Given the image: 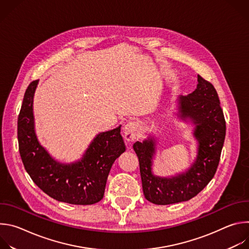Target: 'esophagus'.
Returning a JSON list of instances; mask_svg holds the SVG:
<instances>
[{"mask_svg": "<svg viewBox=\"0 0 249 249\" xmlns=\"http://www.w3.org/2000/svg\"><path fill=\"white\" fill-rule=\"evenodd\" d=\"M139 123L138 122H129L124 126L123 129V133H124V137L127 141H134L138 134H139Z\"/></svg>", "mask_w": 249, "mask_h": 249, "instance_id": "esophagus-1", "label": "esophagus"}]
</instances>
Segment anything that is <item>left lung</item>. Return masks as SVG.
Here are the masks:
<instances>
[{
  "label": "left lung",
  "mask_w": 249,
  "mask_h": 249,
  "mask_svg": "<svg viewBox=\"0 0 249 249\" xmlns=\"http://www.w3.org/2000/svg\"><path fill=\"white\" fill-rule=\"evenodd\" d=\"M197 88L188 95L177 98V116L195 127L197 156L191 166L175 176L162 177L153 172L157 142L149 136L136 142L142 186L145 198L157 205L188 201L201 192L214 177L226 137V121L214 86L198 75Z\"/></svg>",
  "instance_id": "obj_1"
}]
</instances>
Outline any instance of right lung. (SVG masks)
<instances>
[{
    "mask_svg": "<svg viewBox=\"0 0 249 249\" xmlns=\"http://www.w3.org/2000/svg\"><path fill=\"white\" fill-rule=\"evenodd\" d=\"M37 85L38 81H33L27 87L18 119V148L25 170L35 184L57 201L74 205L99 202L113 162L126 150L121 125L97 134L81 160L58 161L35 133L33 97Z\"/></svg>",
    "mask_w": 249,
    "mask_h": 249,
    "instance_id": "1",
    "label": "right lung"
}]
</instances>
